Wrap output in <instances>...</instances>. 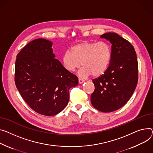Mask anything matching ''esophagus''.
I'll use <instances>...</instances> for the list:
<instances>
[{
	"label": "esophagus",
	"instance_id": "esophagus-1",
	"mask_svg": "<svg viewBox=\"0 0 153 153\" xmlns=\"http://www.w3.org/2000/svg\"><path fill=\"white\" fill-rule=\"evenodd\" d=\"M85 82V80L83 79H81V78H79V84H82L83 82Z\"/></svg>",
	"mask_w": 153,
	"mask_h": 153
}]
</instances>
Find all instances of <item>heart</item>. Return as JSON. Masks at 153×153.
Listing matches in <instances>:
<instances>
[{
    "instance_id": "1",
    "label": "heart",
    "mask_w": 153,
    "mask_h": 153,
    "mask_svg": "<svg viewBox=\"0 0 153 153\" xmlns=\"http://www.w3.org/2000/svg\"><path fill=\"white\" fill-rule=\"evenodd\" d=\"M70 52L64 54L63 64L70 72L82 65L84 68L79 73L82 77L103 75L109 66L112 56L110 45L103 41L80 42L71 47Z\"/></svg>"
}]
</instances>
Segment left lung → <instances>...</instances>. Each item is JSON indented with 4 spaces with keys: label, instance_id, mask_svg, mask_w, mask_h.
Instances as JSON below:
<instances>
[{
    "label": "left lung",
    "instance_id": "left-lung-1",
    "mask_svg": "<svg viewBox=\"0 0 153 153\" xmlns=\"http://www.w3.org/2000/svg\"><path fill=\"white\" fill-rule=\"evenodd\" d=\"M111 43L112 56L106 72L92 80L95 90L91 95L93 106L104 113L123 107L133 94L138 79L137 54L127 40L114 33L100 36Z\"/></svg>",
    "mask_w": 153,
    "mask_h": 153
}]
</instances>
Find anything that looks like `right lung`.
<instances>
[{"instance_id":"obj_1","label":"right lung","mask_w":153,"mask_h":153,"mask_svg":"<svg viewBox=\"0 0 153 153\" xmlns=\"http://www.w3.org/2000/svg\"><path fill=\"white\" fill-rule=\"evenodd\" d=\"M52 43L37 39L16 56L15 82L20 95L36 113L47 116L60 113L68 105L71 87L78 78L55 58Z\"/></svg>"}]
</instances>
